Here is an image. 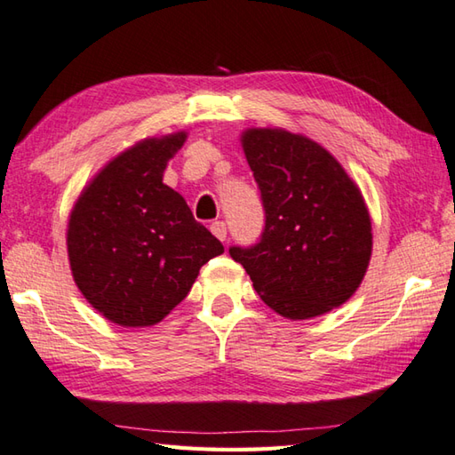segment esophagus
I'll return each mask as SVG.
<instances>
[{"label":"esophagus","instance_id":"obj_1","mask_svg":"<svg viewBox=\"0 0 455 455\" xmlns=\"http://www.w3.org/2000/svg\"><path fill=\"white\" fill-rule=\"evenodd\" d=\"M211 233L215 235L219 240H227V225L222 220H215L211 225Z\"/></svg>","mask_w":455,"mask_h":455}]
</instances>
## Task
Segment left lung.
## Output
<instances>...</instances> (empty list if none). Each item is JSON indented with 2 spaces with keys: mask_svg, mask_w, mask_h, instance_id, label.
Listing matches in <instances>:
<instances>
[{
  "mask_svg": "<svg viewBox=\"0 0 455 455\" xmlns=\"http://www.w3.org/2000/svg\"><path fill=\"white\" fill-rule=\"evenodd\" d=\"M262 195L260 243L230 248L275 314L311 319L343 306L367 274L372 227L361 189L317 141L282 128L240 136Z\"/></svg>",
  "mask_w": 455,
  "mask_h": 455,
  "instance_id": "left-lung-1",
  "label": "left lung"
}]
</instances>
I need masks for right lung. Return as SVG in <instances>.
I'll list each match as a JSON object with an SVG mask.
<instances>
[{
  "label": "right lung",
  "mask_w": 455,
  "mask_h": 455,
  "mask_svg": "<svg viewBox=\"0 0 455 455\" xmlns=\"http://www.w3.org/2000/svg\"><path fill=\"white\" fill-rule=\"evenodd\" d=\"M187 132L146 138L112 157L80 191L67 227L76 288L120 327H149L181 304L203 264L225 252L164 183Z\"/></svg>",
  "instance_id": "obj_1"
}]
</instances>
